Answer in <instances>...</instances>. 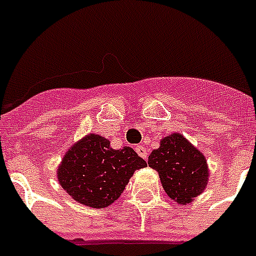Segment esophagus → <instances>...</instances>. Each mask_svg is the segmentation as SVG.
Listing matches in <instances>:
<instances>
[{"instance_id":"obj_1","label":"esophagus","mask_w":256,"mask_h":256,"mask_svg":"<svg viewBox=\"0 0 256 256\" xmlns=\"http://www.w3.org/2000/svg\"><path fill=\"white\" fill-rule=\"evenodd\" d=\"M136 152H138V156H142V158H144V160H146V158H148V148H144V146H142V144H140V146H136Z\"/></svg>"}]
</instances>
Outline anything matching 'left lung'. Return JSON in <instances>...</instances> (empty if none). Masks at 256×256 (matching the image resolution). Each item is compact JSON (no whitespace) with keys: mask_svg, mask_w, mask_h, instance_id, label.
I'll return each mask as SVG.
<instances>
[{"mask_svg":"<svg viewBox=\"0 0 256 256\" xmlns=\"http://www.w3.org/2000/svg\"><path fill=\"white\" fill-rule=\"evenodd\" d=\"M148 164L158 171L166 194L182 204L192 202L207 184L204 156L178 132L160 140V148L152 152Z\"/></svg>","mask_w":256,"mask_h":256,"instance_id":"1","label":"left lung"}]
</instances>
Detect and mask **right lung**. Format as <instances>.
Listing matches in <instances>:
<instances>
[{"label": "right lung", "instance_id": "right-lung-1", "mask_svg": "<svg viewBox=\"0 0 256 256\" xmlns=\"http://www.w3.org/2000/svg\"><path fill=\"white\" fill-rule=\"evenodd\" d=\"M146 166L132 148L114 150L106 138L88 134L66 152L58 180L78 203L104 208L120 198L134 171Z\"/></svg>", "mask_w": 256, "mask_h": 256}]
</instances>
